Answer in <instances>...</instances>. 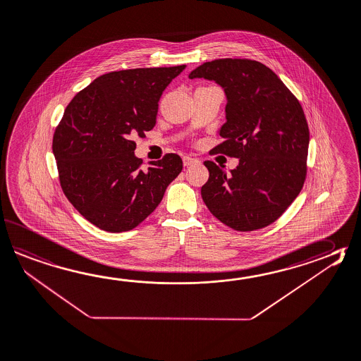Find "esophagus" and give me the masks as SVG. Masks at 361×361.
I'll use <instances>...</instances> for the list:
<instances>
[{
  "label": "esophagus",
  "mask_w": 361,
  "mask_h": 361,
  "mask_svg": "<svg viewBox=\"0 0 361 361\" xmlns=\"http://www.w3.org/2000/svg\"><path fill=\"white\" fill-rule=\"evenodd\" d=\"M198 162V159L192 158V157H189V155H185V157H183V163H184V166H192V164H195V163Z\"/></svg>",
  "instance_id": "esophagus-1"
}]
</instances>
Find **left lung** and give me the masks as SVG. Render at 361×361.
Wrapping results in <instances>:
<instances>
[{
    "label": "left lung",
    "instance_id": "obj_1",
    "mask_svg": "<svg viewBox=\"0 0 361 361\" xmlns=\"http://www.w3.org/2000/svg\"><path fill=\"white\" fill-rule=\"evenodd\" d=\"M189 78L214 81L226 96L224 142L217 153L239 158L226 173L204 162L209 178L202 198L209 212L238 231L278 220L301 192L310 133L301 104L270 68L248 59H217Z\"/></svg>",
    "mask_w": 361,
    "mask_h": 361
}]
</instances>
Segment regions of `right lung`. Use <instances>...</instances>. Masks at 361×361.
Masks as SVG:
<instances>
[{
  "instance_id": "right-lung-1",
  "label": "right lung",
  "mask_w": 361,
  "mask_h": 361,
  "mask_svg": "<svg viewBox=\"0 0 361 361\" xmlns=\"http://www.w3.org/2000/svg\"><path fill=\"white\" fill-rule=\"evenodd\" d=\"M186 66L136 68L97 77L68 104L52 140L61 189L102 230L136 228L183 169L177 154L141 169L133 137L155 126L163 91Z\"/></svg>"
}]
</instances>
